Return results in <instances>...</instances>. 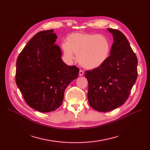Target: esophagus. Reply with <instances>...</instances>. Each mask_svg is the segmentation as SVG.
I'll return each instance as SVG.
<instances>
[{"label":"esophagus","instance_id":"esophagus-1","mask_svg":"<svg viewBox=\"0 0 150 150\" xmlns=\"http://www.w3.org/2000/svg\"><path fill=\"white\" fill-rule=\"evenodd\" d=\"M79 76H83V75L84 74V71H82V70H80V71H79Z\"/></svg>","mask_w":150,"mask_h":150}]
</instances>
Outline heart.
Masks as SVG:
<instances>
[{"instance_id":"heart-1","label":"heart","mask_w":150,"mask_h":150,"mask_svg":"<svg viewBox=\"0 0 150 150\" xmlns=\"http://www.w3.org/2000/svg\"><path fill=\"white\" fill-rule=\"evenodd\" d=\"M66 60L71 62L77 55L79 64L87 69H95L106 62L110 55L111 42L106 35L93 33H74L62 42Z\"/></svg>"}]
</instances>
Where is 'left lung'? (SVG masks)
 I'll return each mask as SVG.
<instances>
[{"instance_id": "left-lung-1", "label": "left lung", "mask_w": 150, "mask_h": 150, "mask_svg": "<svg viewBox=\"0 0 150 150\" xmlns=\"http://www.w3.org/2000/svg\"><path fill=\"white\" fill-rule=\"evenodd\" d=\"M113 35L110 56L100 67L86 71L88 98L94 110L108 112L128 99L138 76V59L128 39L118 30L108 28Z\"/></svg>"}]
</instances>
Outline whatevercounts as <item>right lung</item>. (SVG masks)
<instances>
[{
  "instance_id": "obj_1",
  "label": "right lung",
  "mask_w": 150,
  "mask_h": 150,
  "mask_svg": "<svg viewBox=\"0 0 150 150\" xmlns=\"http://www.w3.org/2000/svg\"><path fill=\"white\" fill-rule=\"evenodd\" d=\"M53 29L40 31L25 45L16 62V82L25 101L42 112L56 110L79 69L62 61Z\"/></svg>"
}]
</instances>
